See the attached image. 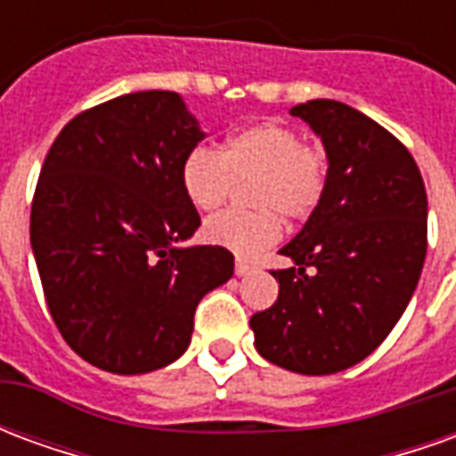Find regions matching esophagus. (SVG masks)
<instances>
[{
    "instance_id": "esophagus-1",
    "label": "esophagus",
    "mask_w": 456,
    "mask_h": 456,
    "mask_svg": "<svg viewBox=\"0 0 456 456\" xmlns=\"http://www.w3.org/2000/svg\"><path fill=\"white\" fill-rule=\"evenodd\" d=\"M234 271H237V276H248V273L254 271V264H251V261H247V258H237Z\"/></svg>"
}]
</instances>
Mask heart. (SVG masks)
<instances>
[{
    "mask_svg": "<svg viewBox=\"0 0 456 456\" xmlns=\"http://www.w3.org/2000/svg\"><path fill=\"white\" fill-rule=\"evenodd\" d=\"M244 180L251 208L208 219L202 234L215 247L256 256L281 237L278 214L303 222L322 202L327 156L322 146L300 139L293 126L266 119L234 131L219 153L208 146L192 149L180 166L183 190L202 212L222 208Z\"/></svg>",
    "mask_w": 456,
    "mask_h": 456,
    "instance_id": "1",
    "label": "heart"
}]
</instances>
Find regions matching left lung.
<instances>
[{
  "label": "left lung",
  "instance_id": "obj_1",
  "mask_svg": "<svg viewBox=\"0 0 456 456\" xmlns=\"http://www.w3.org/2000/svg\"><path fill=\"white\" fill-rule=\"evenodd\" d=\"M290 114L325 143L327 190L281 248L296 266L271 271L278 300L248 325L264 359L325 376L366 359L408 307L428 248V195L411 151L371 117L335 100Z\"/></svg>",
  "mask_w": 456,
  "mask_h": 456
}]
</instances>
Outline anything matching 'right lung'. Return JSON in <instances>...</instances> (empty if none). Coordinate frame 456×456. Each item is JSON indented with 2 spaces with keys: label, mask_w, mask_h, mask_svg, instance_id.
<instances>
[{
  "label": "right lung",
  "mask_w": 456,
  "mask_h": 456,
  "mask_svg": "<svg viewBox=\"0 0 456 456\" xmlns=\"http://www.w3.org/2000/svg\"><path fill=\"white\" fill-rule=\"evenodd\" d=\"M178 93L114 97L68 121L44 160L31 247L58 332L85 362L146 373L188 349L195 307L234 273L200 227L180 166L202 141Z\"/></svg>",
  "instance_id": "right-lung-1"
}]
</instances>
